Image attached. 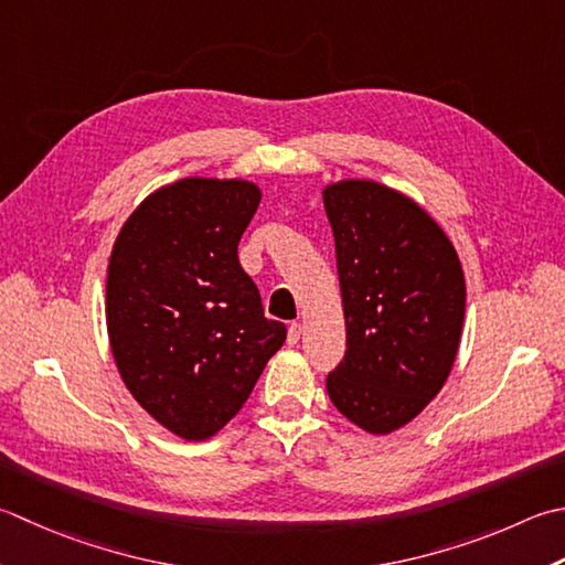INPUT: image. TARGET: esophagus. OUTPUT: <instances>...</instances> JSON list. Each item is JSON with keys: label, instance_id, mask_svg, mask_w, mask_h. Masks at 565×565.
Returning <instances> with one entry per match:
<instances>
[{"label": "esophagus", "instance_id": "34e87169", "mask_svg": "<svg viewBox=\"0 0 565 565\" xmlns=\"http://www.w3.org/2000/svg\"><path fill=\"white\" fill-rule=\"evenodd\" d=\"M301 333H303L301 323H291V326H289V335H286V342H289L291 348L298 345V340H301Z\"/></svg>", "mask_w": 565, "mask_h": 565}]
</instances>
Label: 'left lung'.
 Masks as SVG:
<instances>
[{"label":"left lung","mask_w":565,"mask_h":565,"mask_svg":"<svg viewBox=\"0 0 565 565\" xmlns=\"http://www.w3.org/2000/svg\"><path fill=\"white\" fill-rule=\"evenodd\" d=\"M323 205L348 335L328 396L348 422L386 436L444 390L460 348L466 276L444 227L390 185L328 183Z\"/></svg>","instance_id":"1"}]
</instances>
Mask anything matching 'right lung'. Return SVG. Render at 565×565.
Listing matches in <instances>:
<instances>
[{
  "label": "right lung",
  "mask_w": 565,
  "mask_h": 565,
  "mask_svg": "<svg viewBox=\"0 0 565 565\" xmlns=\"http://www.w3.org/2000/svg\"><path fill=\"white\" fill-rule=\"evenodd\" d=\"M259 201L252 181L188 175L143 198L109 254L105 318L119 377L183 440L225 428L286 340L237 259Z\"/></svg>",
  "instance_id": "right-lung-1"
}]
</instances>
